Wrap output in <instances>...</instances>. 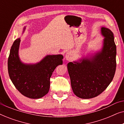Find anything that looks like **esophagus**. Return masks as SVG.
Wrapping results in <instances>:
<instances>
[{
  "instance_id": "obj_1",
  "label": "esophagus",
  "mask_w": 124,
  "mask_h": 124,
  "mask_svg": "<svg viewBox=\"0 0 124 124\" xmlns=\"http://www.w3.org/2000/svg\"><path fill=\"white\" fill-rule=\"evenodd\" d=\"M73 55L72 53L71 52H68L67 54H65V58L67 60L70 61L72 59Z\"/></svg>"
}]
</instances>
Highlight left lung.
Returning <instances> with one entry per match:
<instances>
[{"label": "left lung", "mask_w": 124, "mask_h": 124, "mask_svg": "<svg viewBox=\"0 0 124 124\" xmlns=\"http://www.w3.org/2000/svg\"><path fill=\"white\" fill-rule=\"evenodd\" d=\"M105 37L101 51L80 62H70L68 70L74 94L82 99L96 97L103 92L112 81L116 67V46L113 34L102 27Z\"/></svg>", "instance_id": "1"}]
</instances>
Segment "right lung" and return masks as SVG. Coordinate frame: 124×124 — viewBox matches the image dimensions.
<instances>
[{"mask_svg":"<svg viewBox=\"0 0 124 124\" xmlns=\"http://www.w3.org/2000/svg\"><path fill=\"white\" fill-rule=\"evenodd\" d=\"M25 29V27L23 31ZM20 40V38L15 40L10 50L8 74L21 94L31 99H39L48 93L50 78L57 66L62 64L63 56L47 55L37 64H23L18 56Z\"/></svg>","mask_w":124,"mask_h":124,"instance_id":"1","label":"right lung"}]
</instances>
